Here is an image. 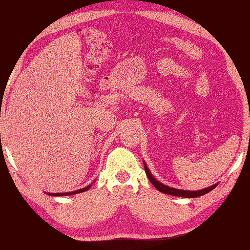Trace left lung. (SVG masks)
I'll return each mask as SVG.
<instances>
[{
	"label": "left lung",
	"mask_w": 250,
	"mask_h": 250,
	"mask_svg": "<svg viewBox=\"0 0 250 250\" xmlns=\"http://www.w3.org/2000/svg\"><path fill=\"white\" fill-rule=\"evenodd\" d=\"M143 165H145L146 174H147L148 179L151 182V185H153L159 191H162V193H165V194L171 195V196L194 199V197L202 196V195L209 193V191L213 190V189L217 186V183H216V185H213V186H210V187L205 188V189H201V190H183V189H176L173 187H169V186H166L165 183H161L160 181H157L156 179H155V177L153 176V174L150 173V170H149V168L147 167V165H146V162H143Z\"/></svg>",
	"instance_id": "obj_1"
}]
</instances>
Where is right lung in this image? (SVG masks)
<instances>
[{"label": "right lung", "mask_w": 250, "mask_h": 250, "mask_svg": "<svg viewBox=\"0 0 250 250\" xmlns=\"http://www.w3.org/2000/svg\"><path fill=\"white\" fill-rule=\"evenodd\" d=\"M93 185V183H91ZM91 185L87 186V187L79 189V190H74V191H69V193H48V195H51V196H68V195H74V194H79V193H83V191H87L89 188L91 187Z\"/></svg>", "instance_id": "right-lung-1"}]
</instances>
